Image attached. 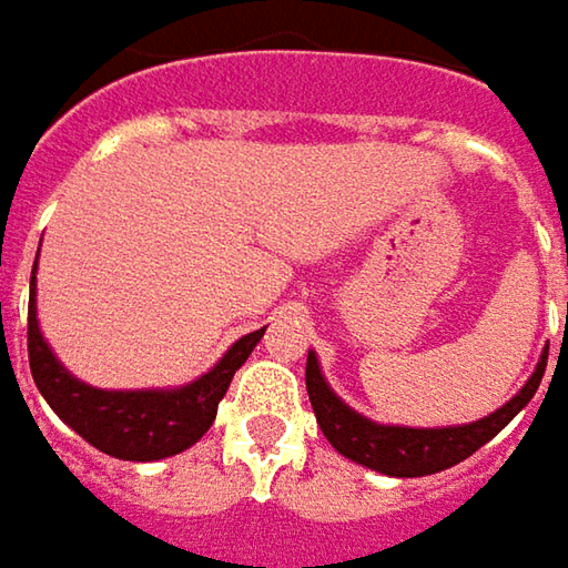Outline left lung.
Returning a JSON list of instances; mask_svg holds the SVG:
<instances>
[{"label":"left lung","instance_id":"obj_1","mask_svg":"<svg viewBox=\"0 0 568 568\" xmlns=\"http://www.w3.org/2000/svg\"><path fill=\"white\" fill-rule=\"evenodd\" d=\"M547 369V354L537 363L535 376L513 402L503 404L496 414L465 426H443V429H410V426H382L361 417L341 402L318 373L316 354L306 357V392L316 410V420L325 439L338 448L344 458L366 465V468L388 474V477H424L446 470L470 458L480 446H487L503 426L513 420L525 404L535 398L537 385Z\"/></svg>","mask_w":568,"mask_h":568}]
</instances>
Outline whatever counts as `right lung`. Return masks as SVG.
Returning <instances> with one entry per match:
<instances>
[{"instance_id": "add662e5", "label": "right lung", "mask_w": 568, "mask_h": 568, "mask_svg": "<svg viewBox=\"0 0 568 568\" xmlns=\"http://www.w3.org/2000/svg\"><path fill=\"white\" fill-rule=\"evenodd\" d=\"M37 268V265H33ZM265 328L240 338L221 363L202 379L170 392H103L78 382L37 328L31 272L28 306V361L40 395L65 424L91 446L122 462H158L195 446L217 417V404L227 395L233 373L246 363Z\"/></svg>"}]
</instances>
